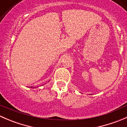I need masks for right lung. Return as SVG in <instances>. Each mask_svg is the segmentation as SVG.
<instances>
[{"mask_svg": "<svg viewBox=\"0 0 127 127\" xmlns=\"http://www.w3.org/2000/svg\"><path fill=\"white\" fill-rule=\"evenodd\" d=\"M31 88H32V87H31Z\"/></svg>", "mask_w": 127, "mask_h": 127, "instance_id": "1", "label": "right lung"}]
</instances>
